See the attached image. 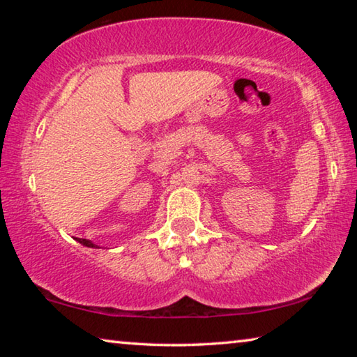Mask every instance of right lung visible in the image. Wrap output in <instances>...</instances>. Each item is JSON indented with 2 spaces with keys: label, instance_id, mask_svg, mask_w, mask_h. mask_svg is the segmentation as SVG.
Masks as SVG:
<instances>
[{
  "label": "right lung",
  "instance_id": "obj_1",
  "mask_svg": "<svg viewBox=\"0 0 357 357\" xmlns=\"http://www.w3.org/2000/svg\"><path fill=\"white\" fill-rule=\"evenodd\" d=\"M77 241L80 244H83V245H86V247H98V245H94L91 241H88V239H82V238H77Z\"/></svg>",
  "mask_w": 357,
  "mask_h": 357
}]
</instances>
